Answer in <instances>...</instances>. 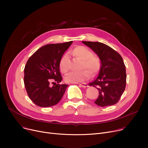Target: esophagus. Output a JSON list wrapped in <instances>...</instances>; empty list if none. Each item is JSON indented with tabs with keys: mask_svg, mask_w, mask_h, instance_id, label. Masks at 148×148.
<instances>
[{
	"mask_svg": "<svg viewBox=\"0 0 148 148\" xmlns=\"http://www.w3.org/2000/svg\"><path fill=\"white\" fill-rule=\"evenodd\" d=\"M79 86H80L82 88H87L88 87V85L86 83H82V84H79Z\"/></svg>",
	"mask_w": 148,
	"mask_h": 148,
	"instance_id": "obj_1",
	"label": "esophagus"
}]
</instances>
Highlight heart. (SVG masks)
I'll use <instances>...</instances> for the list:
<instances>
[{
	"label": "heart",
	"mask_w": 148,
	"mask_h": 148,
	"mask_svg": "<svg viewBox=\"0 0 148 148\" xmlns=\"http://www.w3.org/2000/svg\"><path fill=\"white\" fill-rule=\"evenodd\" d=\"M73 51L77 56L82 60V68H86L91 74H94L98 71L101 65L100 60L98 58L92 56V52L84 46H78L74 49ZM68 53H65L59 61V68L64 73L68 71ZM89 72L87 70L71 72L65 77V80L68 83H72L84 82L89 79Z\"/></svg>",
	"instance_id": "b5f03b06"
}]
</instances>
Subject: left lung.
Masks as SVG:
<instances>
[{
	"label": "left lung",
	"mask_w": 148,
	"mask_h": 148,
	"mask_svg": "<svg viewBox=\"0 0 148 148\" xmlns=\"http://www.w3.org/2000/svg\"><path fill=\"white\" fill-rule=\"evenodd\" d=\"M99 57L101 66L98 75L89 83L99 90L95 103L101 107L118 102L126 86V69L122 58L110 47L99 42L82 41Z\"/></svg>",
	"instance_id": "8db88e82"
}]
</instances>
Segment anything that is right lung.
<instances>
[{
    "label": "right lung",
    "instance_id": "1",
    "mask_svg": "<svg viewBox=\"0 0 148 148\" xmlns=\"http://www.w3.org/2000/svg\"><path fill=\"white\" fill-rule=\"evenodd\" d=\"M72 43L69 41L45 45L28 59L24 69V83L29 98L38 106H54L63 97L68 85L54 83L62 80L59 61Z\"/></svg>",
    "mask_w": 148,
    "mask_h": 148
}]
</instances>
